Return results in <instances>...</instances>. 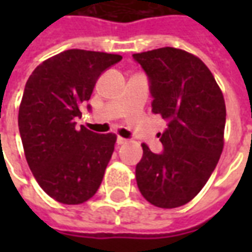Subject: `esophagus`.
Segmentation results:
<instances>
[{
	"instance_id": "1",
	"label": "esophagus",
	"mask_w": 252,
	"mask_h": 252,
	"mask_svg": "<svg viewBox=\"0 0 252 252\" xmlns=\"http://www.w3.org/2000/svg\"><path fill=\"white\" fill-rule=\"evenodd\" d=\"M126 143H128V139H124L121 136L117 137V144H126Z\"/></svg>"
}]
</instances>
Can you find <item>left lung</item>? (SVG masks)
Instances as JSON below:
<instances>
[{"label": "left lung", "instance_id": "left-lung-1", "mask_svg": "<svg viewBox=\"0 0 252 252\" xmlns=\"http://www.w3.org/2000/svg\"><path fill=\"white\" fill-rule=\"evenodd\" d=\"M150 78L153 112L169 121L154 154L143 143L137 188L164 209L188 204L205 186L224 147L225 102L205 63L174 47L133 54Z\"/></svg>", "mask_w": 252, "mask_h": 252}]
</instances>
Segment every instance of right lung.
I'll return each mask as SVG.
<instances>
[{
  "label": "right lung",
  "mask_w": 252,
  "mask_h": 252,
  "mask_svg": "<svg viewBox=\"0 0 252 252\" xmlns=\"http://www.w3.org/2000/svg\"><path fill=\"white\" fill-rule=\"evenodd\" d=\"M121 55L67 50L36 67L25 85L19 129L25 159L47 194L78 205L98 190L115 151V133H95L75 117L90 99L94 85Z\"/></svg>",
  "instance_id": "obj_1"
}]
</instances>
